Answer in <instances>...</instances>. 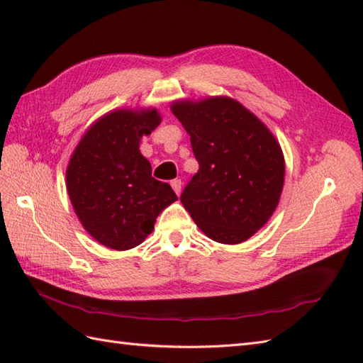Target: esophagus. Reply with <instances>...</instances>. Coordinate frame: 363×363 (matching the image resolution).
Instances as JSON below:
<instances>
[{
  "instance_id": "obj_1",
  "label": "esophagus",
  "mask_w": 363,
  "mask_h": 363,
  "mask_svg": "<svg viewBox=\"0 0 363 363\" xmlns=\"http://www.w3.org/2000/svg\"><path fill=\"white\" fill-rule=\"evenodd\" d=\"M172 187H173L176 195H181V190H182V182H181V179H173V181H172Z\"/></svg>"
}]
</instances>
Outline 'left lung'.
I'll list each match as a JSON object with an SVG mask.
<instances>
[{"instance_id": "8db88e82", "label": "left lung", "mask_w": 363, "mask_h": 363, "mask_svg": "<svg viewBox=\"0 0 363 363\" xmlns=\"http://www.w3.org/2000/svg\"><path fill=\"white\" fill-rule=\"evenodd\" d=\"M199 164L181 195L212 240L237 245L265 226L279 204L285 160L279 142L256 115L229 96L172 104Z\"/></svg>"}]
</instances>
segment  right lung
<instances>
[{"mask_svg":"<svg viewBox=\"0 0 363 363\" xmlns=\"http://www.w3.org/2000/svg\"><path fill=\"white\" fill-rule=\"evenodd\" d=\"M160 113L117 109L82 135L68 162L67 191L84 229L107 248H135L148 237L159 213L177 196L151 176L140 138L160 125Z\"/></svg>","mask_w":363,"mask_h":363,"instance_id":"obj_1","label":"right lung"}]
</instances>
